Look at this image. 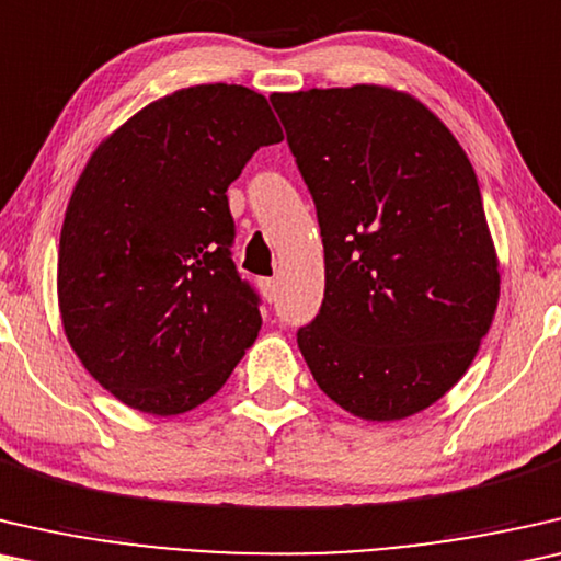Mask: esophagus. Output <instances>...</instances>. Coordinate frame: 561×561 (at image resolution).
I'll list each match as a JSON object with an SVG mask.
<instances>
[{
    "mask_svg": "<svg viewBox=\"0 0 561 561\" xmlns=\"http://www.w3.org/2000/svg\"><path fill=\"white\" fill-rule=\"evenodd\" d=\"M259 287H262V295H264L266 302H274V299H277V291H279L277 279L262 277V279H259Z\"/></svg>",
    "mask_w": 561,
    "mask_h": 561,
    "instance_id": "34e87169",
    "label": "esophagus"
}]
</instances>
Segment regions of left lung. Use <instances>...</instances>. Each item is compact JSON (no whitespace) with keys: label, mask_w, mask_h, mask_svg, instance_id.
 <instances>
[{"label":"left lung","mask_w":561,"mask_h":561,"mask_svg":"<svg viewBox=\"0 0 561 561\" xmlns=\"http://www.w3.org/2000/svg\"><path fill=\"white\" fill-rule=\"evenodd\" d=\"M270 101L325 249V297L299 351L353 416L422 412L470 368L499 307L476 170L409 93L360 83Z\"/></svg>","instance_id":"left-lung-1"}]
</instances>
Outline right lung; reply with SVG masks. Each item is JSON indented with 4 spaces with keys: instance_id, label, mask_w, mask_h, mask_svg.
Wrapping results in <instances>:
<instances>
[{
    "instance_id": "obj_1",
    "label": "right lung",
    "mask_w": 561,
    "mask_h": 561,
    "mask_svg": "<svg viewBox=\"0 0 561 561\" xmlns=\"http://www.w3.org/2000/svg\"><path fill=\"white\" fill-rule=\"evenodd\" d=\"M277 141L262 93L191 85L134 114L78 178L60 231L62 330L126 407L191 412L256 341L259 295L231 259L226 191Z\"/></svg>"
}]
</instances>
